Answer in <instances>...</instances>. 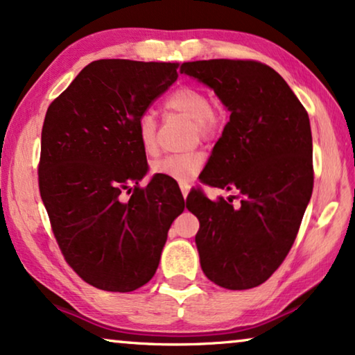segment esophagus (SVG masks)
Instances as JSON below:
<instances>
[{
    "instance_id": "34e87169",
    "label": "esophagus",
    "mask_w": 355,
    "mask_h": 355,
    "mask_svg": "<svg viewBox=\"0 0 355 355\" xmlns=\"http://www.w3.org/2000/svg\"><path fill=\"white\" fill-rule=\"evenodd\" d=\"M179 187H181V192H182V196H184V197H187L189 191H191V184L186 182V181H181V182H179Z\"/></svg>"
}]
</instances>
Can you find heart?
I'll return each mask as SVG.
<instances>
[{
  "label": "heart",
  "mask_w": 355,
  "mask_h": 355,
  "mask_svg": "<svg viewBox=\"0 0 355 355\" xmlns=\"http://www.w3.org/2000/svg\"><path fill=\"white\" fill-rule=\"evenodd\" d=\"M169 112L179 114L194 122V137L209 140L218 132L220 114L211 107V101L204 89L197 86H181L168 96L164 103ZM138 141L146 155H155L158 150V125L151 114H144L137 122ZM205 163V155L199 150L186 153L166 155L151 163V174L174 179V181H189L200 171Z\"/></svg>",
  "instance_id": "obj_1"
}]
</instances>
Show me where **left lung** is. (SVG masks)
I'll return each instance as SVG.
<instances>
[{
	"label": "left lung",
	"mask_w": 355,
	"mask_h": 355,
	"mask_svg": "<svg viewBox=\"0 0 355 355\" xmlns=\"http://www.w3.org/2000/svg\"><path fill=\"white\" fill-rule=\"evenodd\" d=\"M181 73L211 87L230 110L200 181L236 196H187L200 223L202 270L223 288L257 287L287 257L310 202V119L284 78L256 60H199Z\"/></svg>",
	"instance_id": "obj_1"
}]
</instances>
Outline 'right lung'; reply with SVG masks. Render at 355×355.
I'll return each instance as SVG.
<instances>
[{
  "mask_svg": "<svg viewBox=\"0 0 355 355\" xmlns=\"http://www.w3.org/2000/svg\"><path fill=\"white\" fill-rule=\"evenodd\" d=\"M178 67L96 60L45 114L40 197L65 261L96 288L132 292L148 282L184 210L181 191L158 176L138 186L148 164L137 122L178 80Z\"/></svg>",
  "mask_w": 355,
  "mask_h": 355,
  "instance_id": "1",
  "label": "right lung"
}]
</instances>
